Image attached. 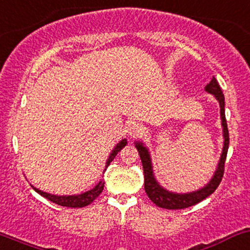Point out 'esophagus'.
Listing matches in <instances>:
<instances>
[{
  "label": "esophagus",
  "instance_id": "1",
  "mask_svg": "<svg viewBox=\"0 0 250 250\" xmlns=\"http://www.w3.org/2000/svg\"><path fill=\"white\" fill-rule=\"evenodd\" d=\"M128 130H129L130 136H135L142 131V125H140V123L133 122V123H130L129 127H128Z\"/></svg>",
  "mask_w": 250,
  "mask_h": 250
}]
</instances>
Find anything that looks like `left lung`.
I'll return each instance as SVG.
<instances>
[{
    "label": "left lung",
    "instance_id": "obj_1",
    "mask_svg": "<svg viewBox=\"0 0 250 250\" xmlns=\"http://www.w3.org/2000/svg\"><path fill=\"white\" fill-rule=\"evenodd\" d=\"M205 91L215 96V98L219 103L222 127H223L224 144L223 150H222V154L221 158H219L218 166L217 168H216L215 174H213V177L211 178L210 182L208 183L204 188L193 192H188V193H175V192H171L166 190V188H164L160 184L156 182L154 173H153L152 159H150L148 148L145 147V145L142 144V142H135V147L136 149L139 150L140 159H141L142 166H144L145 191H146L147 196L149 197L150 201L154 203L155 205H158L159 208L168 210H179L192 207V205L197 204V203L202 202L203 199L209 197L211 193H213L216 188H218L222 178H223L224 164H226L228 148H229V131H228L226 111H224V95L223 92H222L221 86H219L218 82L216 81L215 77H212L210 83L205 86Z\"/></svg>",
    "mask_w": 250,
    "mask_h": 250
}]
</instances>
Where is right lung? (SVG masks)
<instances>
[{
    "mask_svg": "<svg viewBox=\"0 0 250 250\" xmlns=\"http://www.w3.org/2000/svg\"><path fill=\"white\" fill-rule=\"evenodd\" d=\"M125 145H127V140L123 139L121 140L116 146H115L114 149H112V152L110 153V155H109L108 160H106L104 172H105L106 167L110 165L111 161L114 160L115 156L117 155V153H119L120 150L125 146ZM32 188H34L38 193L41 194V196L45 197L46 199L56 203V204L58 205H62V207L83 208V207H86V205L91 204V203L94 202L98 196H100L101 192L103 191V188H104V180H101V182L98 183L94 188H91V190L84 192V193H81V194H73V196H57V194H51V193H47V192L41 191L39 188H34V186H32Z\"/></svg>",
    "mask_w": 250,
    "mask_h": 250,
    "instance_id": "obj_1",
    "label": "right lung"
}]
</instances>
